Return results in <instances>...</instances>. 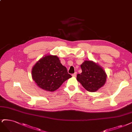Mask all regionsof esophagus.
Returning <instances> with one entry per match:
<instances>
[{
	"instance_id": "obj_1",
	"label": "esophagus",
	"mask_w": 132,
	"mask_h": 132,
	"mask_svg": "<svg viewBox=\"0 0 132 132\" xmlns=\"http://www.w3.org/2000/svg\"><path fill=\"white\" fill-rule=\"evenodd\" d=\"M76 75H77V72H75V73H74V74H72L71 75L72 76H74V77H75V76H76Z\"/></svg>"
}]
</instances>
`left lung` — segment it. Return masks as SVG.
I'll use <instances>...</instances> for the list:
<instances>
[{
  "instance_id": "left-lung-1",
  "label": "left lung",
  "mask_w": 132,
  "mask_h": 132,
  "mask_svg": "<svg viewBox=\"0 0 132 132\" xmlns=\"http://www.w3.org/2000/svg\"><path fill=\"white\" fill-rule=\"evenodd\" d=\"M82 72L77 75V80L89 92H95L105 84V72L92 61H86L81 65Z\"/></svg>"
}]
</instances>
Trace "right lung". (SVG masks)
<instances>
[{
	"label": "right lung",
	"mask_w": 132,
	"mask_h": 132,
	"mask_svg": "<svg viewBox=\"0 0 132 132\" xmlns=\"http://www.w3.org/2000/svg\"><path fill=\"white\" fill-rule=\"evenodd\" d=\"M32 78L39 87L47 91H54L71 76L56 56L42 58L33 67Z\"/></svg>",
	"instance_id": "1"
}]
</instances>
